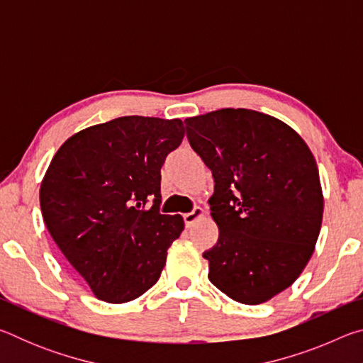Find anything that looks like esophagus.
<instances>
[{"label": "esophagus", "instance_id": "34e87169", "mask_svg": "<svg viewBox=\"0 0 363 363\" xmlns=\"http://www.w3.org/2000/svg\"><path fill=\"white\" fill-rule=\"evenodd\" d=\"M205 214H206V211L203 210V208L196 206V208H194V211L184 214V223H186L187 227H190V225H194L199 219L205 218Z\"/></svg>", "mask_w": 363, "mask_h": 363}]
</instances>
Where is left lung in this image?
Here are the masks:
<instances>
[{"label":"left lung","instance_id":"8db88e82","mask_svg":"<svg viewBox=\"0 0 363 363\" xmlns=\"http://www.w3.org/2000/svg\"><path fill=\"white\" fill-rule=\"evenodd\" d=\"M214 177L208 203L219 240L208 279L233 301L261 304L294 284L315 250L323 194L304 139L275 116L220 108L186 118Z\"/></svg>","mask_w":363,"mask_h":363}]
</instances>
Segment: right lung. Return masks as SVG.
Instances as JSON below:
<instances>
[{
	"label": "right lung",
	"instance_id": "add662e5",
	"mask_svg": "<svg viewBox=\"0 0 363 363\" xmlns=\"http://www.w3.org/2000/svg\"><path fill=\"white\" fill-rule=\"evenodd\" d=\"M184 133L179 118L120 116L75 133L49 163L43 220L97 299L128 303L160 279L184 230L181 214H160V169Z\"/></svg>",
	"mask_w": 363,
	"mask_h": 363
}]
</instances>
